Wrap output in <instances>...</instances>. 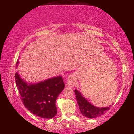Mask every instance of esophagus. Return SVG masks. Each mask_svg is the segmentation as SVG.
<instances>
[{
	"label": "esophagus",
	"mask_w": 134,
	"mask_h": 134,
	"mask_svg": "<svg viewBox=\"0 0 134 134\" xmlns=\"http://www.w3.org/2000/svg\"><path fill=\"white\" fill-rule=\"evenodd\" d=\"M76 83L75 77L73 76H70L67 79L66 85L69 86H73Z\"/></svg>",
	"instance_id": "esophagus-1"
}]
</instances>
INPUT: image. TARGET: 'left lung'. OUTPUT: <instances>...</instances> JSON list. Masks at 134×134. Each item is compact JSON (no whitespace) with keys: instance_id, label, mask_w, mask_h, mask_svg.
<instances>
[{"instance_id":"obj_1","label":"left lung","mask_w":134,"mask_h":134,"mask_svg":"<svg viewBox=\"0 0 134 134\" xmlns=\"http://www.w3.org/2000/svg\"><path fill=\"white\" fill-rule=\"evenodd\" d=\"M77 103L80 112L84 116L87 118H95L100 116L109 110L111 105L106 107L99 108L90 103L83 96L81 93L77 89L74 90Z\"/></svg>"}]
</instances>
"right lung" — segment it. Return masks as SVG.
Segmentation results:
<instances>
[{
    "label": "right lung",
    "mask_w": 134,
    "mask_h": 134,
    "mask_svg": "<svg viewBox=\"0 0 134 134\" xmlns=\"http://www.w3.org/2000/svg\"><path fill=\"white\" fill-rule=\"evenodd\" d=\"M19 62H17V66ZM15 80L22 101L27 109L36 116L51 119L55 116V102L65 87L61 76L47 79L38 83H28L18 72Z\"/></svg>",
    "instance_id": "right-lung-1"
}]
</instances>
